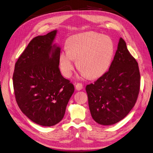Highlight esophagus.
I'll return each mask as SVG.
<instances>
[{"mask_svg":"<svg viewBox=\"0 0 153 153\" xmlns=\"http://www.w3.org/2000/svg\"><path fill=\"white\" fill-rule=\"evenodd\" d=\"M82 88H83V85H82V83L78 82L76 85V89L77 90H82Z\"/></svg>","mask_w":153,"mask_h":153,"instance_id":"34e87169","label":"esophagus"}]
</instances>
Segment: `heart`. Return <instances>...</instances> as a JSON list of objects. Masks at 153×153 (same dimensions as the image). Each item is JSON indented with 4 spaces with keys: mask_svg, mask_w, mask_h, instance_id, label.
<instances>
[{
    "mask_svg": "<svg viewBox=\"0 0 153 153\" xmlns=\"http://www.w3.org/2000/svg\"><path fill=\"white\" fill-rule=\"evenodd\" d=\"M66 49L59 53L58 60L63 75L69 77L76 65L82 74L95 79L109 69L114 54V44L109 36L96 32L76 34L67 39Z\"/></svg>",
    "mask_w": 153,
    "mask_h": 153,
    "instance_id": "b5f03b06",
    "label": "heart"
}]
</instances>
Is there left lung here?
I'll return each mask as SVG.
<instances>
[{
    "label": "left lung",
    "mask_w": 153,
    "mask_h": 153,
    "mask_svg": "<svg viewBox=\"0 0 153 153\" xmlns=\"http://www.w3.org/2000/svg\"><path fill=\"white\" fill-rule=\"evenodd\" d=\"M140 86L138 63L120 38L109 71L86 86L93 119L102 125L123 120L134 107Z\"/></svg>",
    "instance_id": "left-lung-1"
}]
</instances>
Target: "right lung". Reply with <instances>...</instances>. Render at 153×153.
Wrapping results in <instances>:
<instances>
[{"label": "right lung", "mask_w": 153, "mask_h": 153, "mask_svg": "<svg viewBox=\"0 0 153 153\" xmlns=\"http://www.w3.org/2000/svg\"><path fill=\"white\" fill-rule=\"evenodd\" d=\"M57 30L32 39L15 63L13 76L16 101L29 119L55 125L65 114L74 86L59 68L60 48L53 45Z\"/></svg>", "instance_id": "obj_1"}]
</instances>
